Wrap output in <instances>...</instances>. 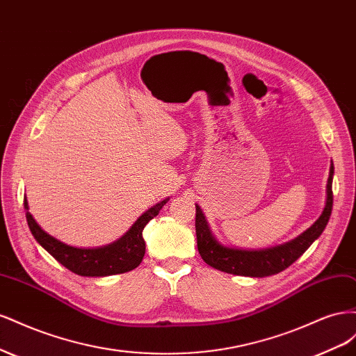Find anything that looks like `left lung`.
Returning a JSON list of instances; mask_svg holds the SVG:
<instances>
[{
    "instance_id": "1",
    "label": "left lung",
    "mask_w": 356,
    "mask_h": 356,
    "mask_svg": "<svg viewBox=\"0 0 356 356\" xmlns=\"http://www.w3.org/2000/svg\"><path fill=\"white\" fill-rule=\"evenodd\" d=\"M332 175L334 165L331 161L325 207L319 218L293 241L272 248H264V250H242V248L222 245L213 236L207 217H204L199 204H196L197 250L203 261L217 268V270L251 277L272 276L285 270L306 252L307 248L319 238L327 227L332 209Z\"/></svg>"
}]
</instances>
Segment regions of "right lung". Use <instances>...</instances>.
<instances>
[{
    "instance_id": "right-lung-1",
    "label": "right lung",
    "mask_w": 356,
    "mask_h": 356,
    "mask_svg": "<svg viewBox=\"0 0 356 356\" xmlns=\"http://www.w3.org/2000/svg\"><path fill=\"white\" fill-rule=\"evenodd\" d=\"M168 200L169 197L147 209L120 239L114 241L110 245L98 248H77L53 238L51 234L40 227V224L31 215L26 196L24 199V207L26 211V221L32 236H34V239L55 260H58L62 266H65L68 270L74 272L75 275L88 277H104L131 272L141 264L145 254L143 230L147 222L153 220L160 212V209L165 207Z\"/></svg>"
}]
</instances>
